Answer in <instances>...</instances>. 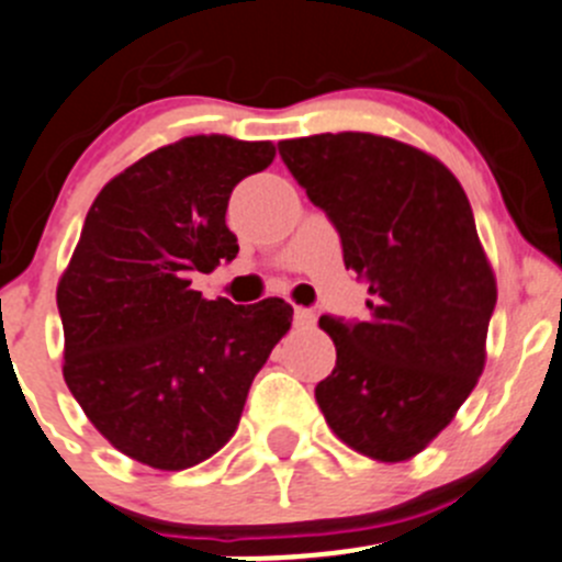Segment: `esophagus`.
<instances>
[{
  "mask_svg": "<svg viewBox=\"0 0 562 562\" xmlns=\"http://www.w3.org/2000/svg\"><path fill=\"white\" fill-rule=\"evenodd\" d=\"M314 322H316L314 311H311V308H294V325L305 327V330H308V327H314Z\"/></svg>",
  "mask_w": 562,
  "mask_h": 562,
  "instance_id": "esophagus-1",
  "label": "esophagus"
}]
</instances>
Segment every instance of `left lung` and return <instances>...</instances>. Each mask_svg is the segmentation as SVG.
Returning <instances> with one entry per match:
<instances>
[{"mask_svg":"<svg viewBox=\"0 0 562 562\" xmlns=\"http://www.w3.org/2000/svg\"><path fill=\"white\" fill-rule=\"evenodd\" d=\"M281 160L341 237L369 319L319 316L336 369L314 396L341 442L404 462L453 420L486 363L497 283L468 193L440 160L374 133L279 144Z\"/></svg>","mask_w":562,"mask_h":562,"instance_id":"8db88e82","label":"left lung"}]
</instances>
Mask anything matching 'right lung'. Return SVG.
Here are the masks:
<instances>
[{
    "label": "right lung",
    "instance_id": "1",
    "mask_svg": "<svg viewBox=\"0 0 562 562\" xmlns=\"http://www.w3.org/2000/svg\"><path fill=\"white\" fill-rule=\"evenodd\" d=\"M273 158L270 142L218 133L144 155L98 193L59 279L65 382L94 429L147 468L221 451L292 325L281 297L235 305L191 289L237 257L229 196Z\"/></svg>",
    "mask_w": 562,
    "mask_h": 562
}]
</instances>
